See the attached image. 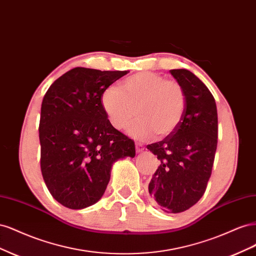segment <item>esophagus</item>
<instances>
[{
  "label": "esophagus",
  "instance_id": "1",
  "mask_svg": "<svg viewBox=\"0 0 256 256\" xmlns=\"http://www.w3.org/2000/svg\"><path fill=\"white\" fill-rule=\"evenodd\" d=\"M136 152H140L144 150V146H143V144H141V143H136Z\"/></svg>",
  "mask_w": 256,
  "mask_h": 256
}]
</instances>
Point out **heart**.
Returning <instances> with one entry per match:
<instances>
[{
  "instance_id": "heart-1",
  "label": "heart",
  "mask_w": 256,
  "mask_h": 256,
  "mask_svg": "<svg viewBox=\"0 0 256 256\" xmlns=\"http://www.w3.org/2000/svg\"><path fill=\"white\" fill-rule=\"evenodd\" d=\"M100 104L111 125L125 129L145 140L156 134L161 138L171 136L180 125L187 106V98L182 85L154 72H138L128 76L115 86L106 88L100 96Z\"/></svg>"
}]
</instances>
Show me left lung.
Listing matches in <instances>:
<instances>
[{"mask_svg": "<svg viewBox=\"0 0 256 256\" xmlns=\"http://www.w3.org/2000/svg\"><path fill=\"white\" fill-rule=\"evenodd\" d=\"M187 98L180 125L164 140L147 145L160 166L152 175L148 192L166 212L178 214L196 204L212 175L218 143V113L206 85L187 69H172Z\"/></svg>", "mask_w": 256, "mask_h": 256, "instance_id": "left-lung-1", "label": "left lung"}]
</instances>
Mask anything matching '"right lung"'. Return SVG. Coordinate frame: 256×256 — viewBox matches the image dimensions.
<instances>
[{"instance_id":"right-lung-1","label":"right lung","mask_w":256,"mask_h":256,"mask_svg":"<svg viewBox=\"0 0 256 256\" xmlns=\"http://www.w3.org/2000/svg\"><path fill=\"white\" fill-rule=\"evenodd\" d=\"M127 74L76 67L54 81L42 99V174L51 196L67 208L98 202L114 162L136 156L134 140L111 125L100 104L102 92Z\"/></svg>"}]
</instances>
